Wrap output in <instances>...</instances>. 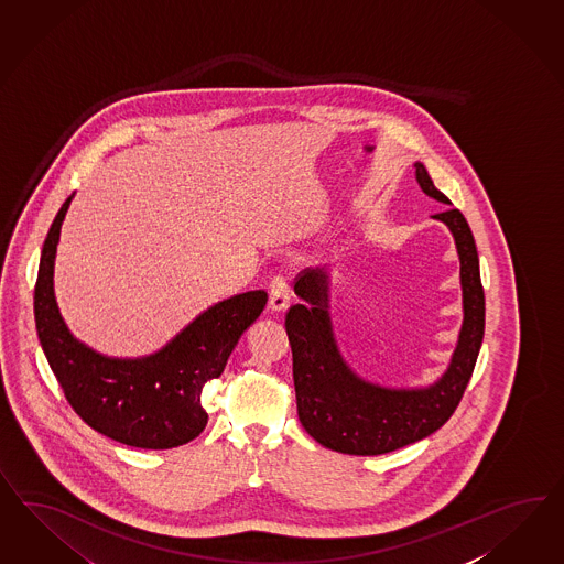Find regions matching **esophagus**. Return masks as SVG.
I'll return each mask as SVG.
<instances>
[{
    "mask_svg": "<svg viewBox=\"0 0 564 564\" xmlns=\"http://www.w3.org/2000/svg\"><path fill=\"white\" fill-rule=\"evenodd\" d=\"M290 304V281L285 274H274L269 285V307L273 312H283Z\"/></svg>",
    "mask_w": 564,
    "mask_h": 564,
    "instance_id": "esophagus-1",
    "label": "esophagus"
}]
</instances>
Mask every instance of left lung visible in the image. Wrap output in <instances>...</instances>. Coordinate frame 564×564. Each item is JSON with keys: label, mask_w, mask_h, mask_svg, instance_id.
Masks as SVG:
<instances>
[{"label": "left lung", "mask_w": 564, "mask_h": 564, "mask_svg": "<svg viewBox=\"0 0 564 564\" xmlns=\"http://www.w3.org/2000/svg\"><path fill=\"white\" fill-rule=\"evenodd\" d=\"M416 181L429 197L449 198L435 188L423 164H414ZM456 240L464 293V324L452 364L425 390H388L357 378L336 349L328 316V274L305 269L295 276V293L304 300L285 316L293 355L297 414L316 442L350 456H380L421 442L449 421L473 378L485 336V290L473 231L459 209L433 215Z\"/></svg>", "instance_id": "left-lung-1"}]
</instances>
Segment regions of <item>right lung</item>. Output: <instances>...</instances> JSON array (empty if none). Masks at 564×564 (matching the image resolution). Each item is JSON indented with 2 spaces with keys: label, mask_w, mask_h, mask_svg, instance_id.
Here are the masks:
<instances>
[{
  "label": "right lung",
  "mask_w": 564,
  "mask_h": 564,
  "mask_svg": "<svg viewBox=\"0 0 564 564\" xmlns=\"http://www.w3.org/2000/svg\"><path fill=\"white\" fill-rule=\"evenodd\" d=\"M69 203L72 197L46 234L34 285L36 330L63 394L86 425L115 442L170 449L195 440L207 425L203 386L221 376L238 338L264 310L267 291L215 304L145 359L98 355L69 335L53 293L55 252Z\"/></svg>",
  "instance_id": "right-lung-1"
}]
</instances>
